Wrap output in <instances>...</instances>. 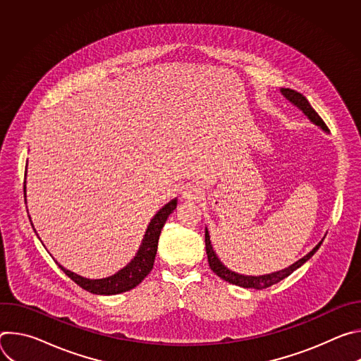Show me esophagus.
<instances>
[{
  "mask_svg": "<svg viewBox=\"0 0 361 361\" xmlns=\"http://www.w3.org/2000/svg\"><path fill=\"white\" fill-rule=\"evenodd\" d=\"M181 197H183V200H185V201L195 202V201H198V200L202 197V192H201V190H200L198 187H195V185H187V187L183 190Z\"/></svg>",
  "mask_w": 361,
  "mask_h": 361,
  "instance_id": "obj_1",
  "label": "esophagus"
}]
</instances>
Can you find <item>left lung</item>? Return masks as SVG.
Returning a JSON list of instances; mask_svg holds the SVG:
<instances>
[{"mask_svg": "<svg viewBox=\"0 0 361 361\" xmlns=\"http://www.w3.org/2000/svg\"><path fill=\"white\" fill-rule=\"evenodd\" d=\"M281 94L290 101L293 102V104L295 107H298L308 118H310V121H313L316 126H319L322 130H324L326 133L329 131V127L326 126V123L322 120V117L314 111V109L310 106V102L307 101V98L294 91V90H290V88H281ZM323 240L310 251L308 254H305L302 259H300L298 262H295L294 264L288 266L287 269L284 270H280V271H276V273H270V274H264V276H244V274H238L235 271H231L230 269H227L217 257L216 251L213 250V245H212V241H210V234H209V230L205 228V251H207V259H209V266L210 269L223 280L228 281L230 284H235V286H240V287H244V288H255V290H263V288H267L273 284H277L279 281L284 280L286 277H288L293 271H295L298 267H301L307 260H310L312 257L314 255V252L320 248Z\"/></svg>", "mask_w": 361, "mask_h": 361, "instance_id": "1", "label": "left lung"}]
</instances>
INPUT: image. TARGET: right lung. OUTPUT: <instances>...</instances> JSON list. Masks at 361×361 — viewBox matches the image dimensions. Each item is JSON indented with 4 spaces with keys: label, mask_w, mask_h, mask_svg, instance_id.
Masks as SVG:
<instances>
[{
    "label": "right lung",
    "mask_w": 361,
    "mask_h": 361,
    "mask_svg": "<svg viewBox=\"0 0 361 361\" xmlns=\"http://www.w3.org/2000/svg\"><path fill=\"white\" fill-rule=\"evenodd\" d=\"M25 173H27V169H25ZM24 191H25V185H24ZM176 207H177V198L167 202L164 207L152 217V220L147 227V231L144 234V238L137 255L131 260V263H128L124 269H121L117 274L111 277L90 280L64 269L59 263L57 264L74 283H77L81 288L92 294L111 295V294H120V293L128 291L137 287L152 270L154 260H156V254H157V245H159L161 228L164 227L169 216L176 210Z\"/></svg>",
    "instance_id": "right-lung-1"
}]
</instances>
